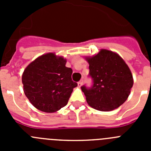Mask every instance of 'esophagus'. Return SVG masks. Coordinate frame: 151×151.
<instances>
[{
	"mask_svg": "<svg viewBox=\"0 0 151 151\" xmlns=\"http://www.w3.org/2000/svg\"><path fill=\"white\" fill-rule=\"evenodd\" d=\"M82 84H83V80H80L79 82H78V87H81L82 85Z\"/></svg>",
	"mask_w": 151,
	"mask_h": 151,
	"instance_id": "34e87169",
	"label": "esophagus"
}]
</instances>
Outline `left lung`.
<instances>
[{
	"instance_id": "8db88e82",
	"label": "left lung",
	"mask_w": 151,
	"mask_h": 151,
	"mask_svg": "<svg viewBox=\"0 0 151 151\" xmlns=\"http://www.w3.org/2000/svg\"><path fill=\"white\" fill-rule=\"evenodd\" d=\"M91 88L81 87L90 106L100 111H111L127 100L133 86L130 69L116 53L101 49L93 57H86Z\"/></svg>"
}]
</instances>
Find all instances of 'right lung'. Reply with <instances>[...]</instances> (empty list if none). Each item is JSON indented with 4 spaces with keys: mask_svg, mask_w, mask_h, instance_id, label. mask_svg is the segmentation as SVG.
I'll return each instance as SVG.
<instances>
[{
    "mask_svg": "<svg viewBox=\"0 0 151 151\" xmlns=\"http://www.w3.org/2000/svg\"><path fill=\"white\" fill-rule=\"evenodd\" d=\"M66 60L54 53L36 58L25 69L22 76L24 93L35 108L54 113L67 104L76 82L72 80L73 69Z\"/></svg>",
    "mask_w": 151,
    "mask_h": 151,
    "instance_id": "obj_1",
    "label": "right lung"
}]
</instances>
